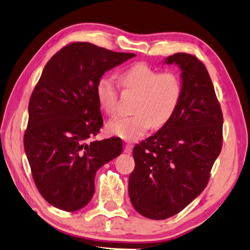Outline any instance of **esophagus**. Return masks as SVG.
<instances>
[{
  "label": "esophagus",
  "mask_w": 250,
  "mask_h": 250,
  "mask_svg": "<svg viewBox=\"0 0 250 250\" xmlns=\"http://www.w3.org/2000/svg\"><path fill=\"white\" fill-rule=\"evenodd\" d=\"M132 144H129V143H126L125 145V153H126V154H130L131 152H132Z\"/></svg>",
  "instance_id": "esophagus-1"
}]
</instances>
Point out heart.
<instances>
[{
    "label": "heart",
    "instance_id": "obj_1",
    "mask_svg": "<svg viewBox=\"0 0 250 250\" xmlns=\"http://www.w3.org/2000/svg\"><path fill=\"white\" fill-rule=\"evenodd\" d=\"M122 87L138 93L132 116L117 117L106 125L108 133L125 141H138L151 129L168 122L183 97V81L174 71H157L145 63H137L121 72ZM97 101L108 115L118 109V87L109 76H103L96 84Z\"/></svg>",
    "mask_w": 250,
    "mask_h": 250
}]
</instances>
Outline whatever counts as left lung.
Segmentation results:
<instances>
[{"instance_id":"8db88e82","label":"left lung","mask_w":250,"mask_h":250,"mask_svg":"<svg viewBox=\"0 0 250 250\" xmlns=\"http://www.w3.org/2000/svg\"><path fill=\"white\" fill-rule=\"evenodd\" d=\"M164 63L181 70L183 97L171 119L135 145L129 177L131 203L152 220L177 214L203 191L222 148L223 115L206 66L184 52Z\"/></svg>"}]
</instances>
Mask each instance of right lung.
Wrapping results in <instances>:
<instances>
[{
  "mask_svg": "<svg viewBox=\"0 0 250 250\" xmlns=\"http://www.w3.org/2000/svg\"><path fill=\"white\" fill-rule=\"evenodd\" d=\"M133 57L73 42L44 66L29 101L24 147L35 184L51 206L67 212L84 208L97 170L121 154L119 138L89 141L103 126L95 88L105 72Z\"/></svg>",
  "mask_w": 250,
  "mask_h": 250,
  "instance_id": "right-lung-1",
  "label": "right lung"
}]
</instances>
